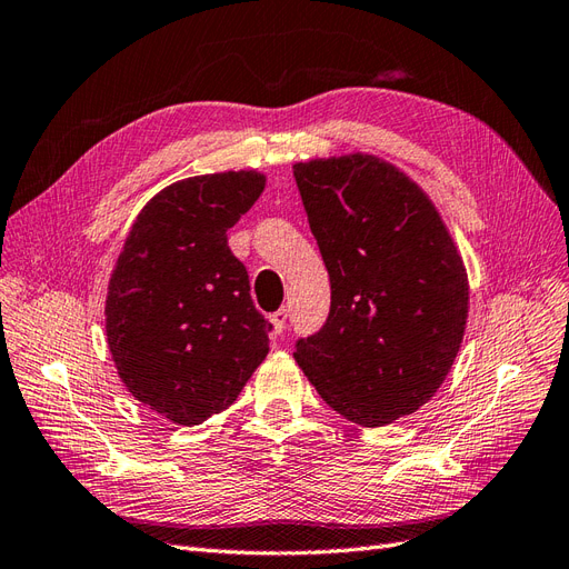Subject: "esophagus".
Wrapping results in <instances>:
<instances>
[{
	"label": "esophagus",
	"instance_id": "34e87169",
	"mask_svg": "<svg viewBox=\"0 0 569 569\" xmlns=\"http://www.w3.org/2000/svg\"><path fill=\"white\" fill-rule=\"evenodd\" d=\"M269 319H271L273 333H283V331H286V319H288V310H279V312H273Z\"/></svg>",
	"mask_w": 569,
	"mask_h": 569
}]
</instances>
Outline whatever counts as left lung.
Wrapping results in <instances>:
<instances>
[{"label":"left lung","instance_id":"left-lung-1","mask_svg":"<svg viewBox=\"0 0 569 569\" xmlns=\"http://www.w3.org/2000/svg\"><path fill=\"white\" fill-rule=\"evenodd\" d=\"M331 310L296 360L348 421L383 427L443 383L467 323V271L425 192L369 154L296 164Z\"/></svg>","mask_w":569,"mask_h":569}]
</instances>
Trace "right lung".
<instances>
[{
	"instance_id": "obj_1",
	"label": "right lung",
	"mask_w": 569,
	"mask_h": 569,
	"mask_svg": "<svg viewBox=\"0 0 569 569\" xmlns=\"http://www.w3.org/2000/svg\"><path fill=\"white\" fill-rule=\"evenodd\" d=\"M262 190L254 171L164 188L142 207L111 273L104 312L119 377L176 425L229 408L269 352L271 323L226 236Z\"/></svg>"
}]
</instances>
